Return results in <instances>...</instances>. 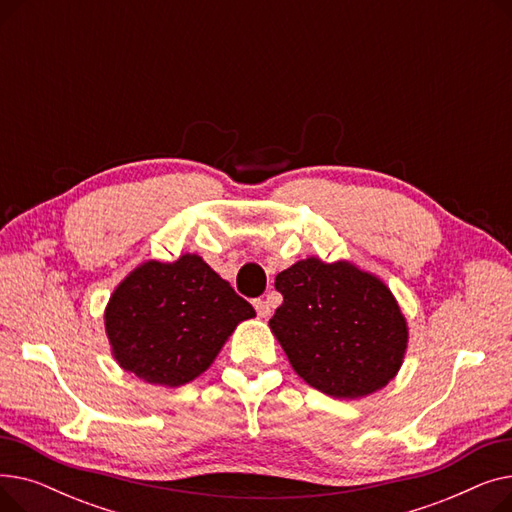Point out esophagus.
<instances>
[{
    "mask_svg": "<svg viewBox=\"0 0 512 512\" xmlns=\"http://www.w3.org/2000/svg\"><path fill=\"white\" fill-rule=\"evenodd\" d=\"M253 307H255V311H257L259 317H267V315L272 313V307H270V303H267L265 299H255V301H253Z\"/></svg>",
    "mask_w": 512,
    "mask_h": 512,
    "instance_id": "1",
    "label": "esophagus"
}]
</instances>
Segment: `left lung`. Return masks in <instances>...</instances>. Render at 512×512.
Listing matches in <instances>:
<instances>
[{
  "mask_svg": "<svg viewBox=\"0 0 512 512\" xmlns=\"http://www.w3.org/2000/svg\"><path fill=\"white\" fill-rule=\"evenodd\" d=\"M284 303L270 328L301 378L334 398L384 388L400 369L407 321L388 286L346 261L315 257L276 276Z\"/></svg>",
  "mask_w": 512,
  "mask_h": 512,
  "instance_id": "1",
  "label": "left lung"
}]
</instances>
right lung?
<instances>
[{
    "mask_svg": "<svg viewBox=\"0 0 512 512\" xmlns=\"http://www.w3.org/2000/svg\"><path fill=\"white\" fill-rule=\"evenodd\" d=\"M255 309L199 255L147 261L112 294L105 332L122 369L159 386L201 375Z\"/></svg>",
    "mask_w": 512,
    "mask_h": 512,
    "instance_id": "right-lung-1",
    "label": "right lung"
}]
</instances>
